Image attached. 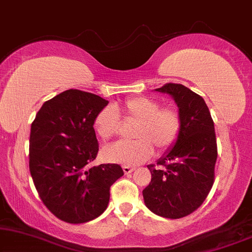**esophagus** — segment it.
I'll return each mask as SVG.
<instances>
[{
	"label": "esophagus",
	"mask_w": 252,
	"mask_h": 252,
	"mask_svg": "<svg viewBox=\"0 0 252 252\" xmlns=\"http://www.w3.org/2000/svg\"><path fill=\"white\" fill-rule=\"evenodd\" d=\"M134 170H135V168L130 167V166H126V165H124V166H123V171H124V173H125V174L132 173Z\"/></svg>",
	"instance_id": "esophagus-1"
}]
</instances>
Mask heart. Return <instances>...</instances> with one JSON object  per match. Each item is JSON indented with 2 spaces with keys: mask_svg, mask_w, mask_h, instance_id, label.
Returning <instances> with one entry per match:
<instances>
[{
  "mask_svg": "<svg viewBox=\"0 0 252 252\" xmlns=\"http://www.w3.org/2000/svg\"><path fill=\"white\" fill-rule=\"evenodd\" d=\"M122 118L126 123L135 124L132 141H120L105 147L103 158L110 163L126 166L143 163L153 155L164 153L173 147L181 132V116L170 106L160 108L159 102L149 96H134L123 103L106 105L95 116L94 129L99 139L109 141L118 134Z\"/></svg>",
  "mask_w": 252,
  "mask_h": 252,
  "instance_id": "b5f03b06",
  "label": "heart"
}]
</instances>
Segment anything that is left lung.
Instances as JSON below:
<instances>
[{
	"mask_svg": "<svg viewBox=\"0 0 252 252\" xmlns=\"http://www.w3.org/2000/svg\"><path fill=\"white\" fill-rule=\"evenodd\" d=\"M156 91L174 98L182 126L174 147L157 165H148L151 181L142 194L150 211L179 219L203 204L215 182L218 156L215 124L204 99L184 85L170 82Z\"/></svg>",
	"mask_w": 252,
	"mask_h": 252,
	"instance_id": "left-lung-1",
	"label": "left lung"
}]
</instances>
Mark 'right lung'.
Listing matches in <instances>:
<instances>
[{
  "mask_svg": "<svg viewBox=\"0 0 252 252\" xmlns=\"http://www.w3.org/2000/svg\"><path fill=\"white\" fill-rule=\"evenodd\" d=\"M109 101L68 89L44 102L31 126L30 172L41 201L58 219L84 223L108 208L118 164L89 167L98 153L93 123Z\"/></svg>",
  "mask_w": 252,
  "mask_h": 252,
  "instance_id": "obj_1",
  "label": "right lung"
}]
</instances>
